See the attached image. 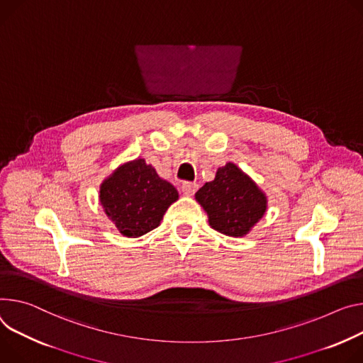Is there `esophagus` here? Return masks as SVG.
<instances>
[{
    "label": "esophagus",
    "instance_id": "obj_1",
    "mask_svg": "<svg viewBox=\"0 0 363 363\" xmlns=\"http://www.w3.org/2000/svg\"><path fill=\"white\" fill-rule=\"evenodd\" d=\"M181 189H182V192H184V195L191 196V195L195 194L196 189H199V185H196L195 182H182Z\"/></svg>",
    "mask_w": 363,
    "mask_h": 363
}]
</instances>
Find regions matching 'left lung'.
Returning <instances> with one entry per match:
<instances>
[{"instance_id":"8db88e82","label":"left lung","mask_w":363,"mask_h":363,"mask_svg":"<svg viewBox=\"0 0 363 363\" xmlns=\"http://www.w3.org/2000/svg\"><path fill=\"white\" fill-rule=\"evenodd\" d=\"M208 216V224L228 238H243L268 210V196L233 162L218 168L213 181L195 194Z\"/></svg>"}]
</instances>
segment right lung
<instances>
[{"mask_svg":"<svg viewBox=\"0 0 363 363\" xmlns=\"http://www.w3.org/2000/svg\"><path fill=\"white\" fill-rule=\"evenodd\" d=\"M98 199L110 221L125 238H140L156 228L179 199L143 157L121 163L100 185Z\"/></svg>","mask_w":363,"mask_h":363,"instance_id":"obj_1","label":"right lung"}]
</instances>
